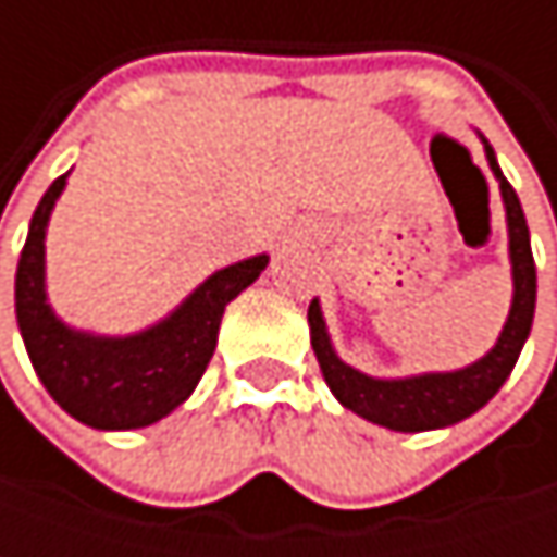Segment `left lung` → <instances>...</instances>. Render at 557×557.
Listing matches in <instances>:
<instances>
[{
	"label": "left lung",
	"instance_id": "1",
	"mask_svg": "<svg viewBox=\"0 0 557 557\" xmlns=\"http://www.w3.org/2000/svg\"><path fill=\"white\" fill-rule=\"evenodd\" d=\"M484 141L487 164L500 183L503 212H506V235H509V264H512V302L509 315L503 322L497 345L478 358L468 368L458 371H429V374H412V377H371L351 364H345L329 338L322 306L319 299L309 302V338L312 351L319 358L322 377L335 399L358 412L361 419L384 425L393 432H429V429H445L455 425L468 416H474L481 406H487L497 389L506 384L509 371L516 368V358L532 332V315H535V261H532V245H529V225L519 206L516 189L506 183L497 154Z\"/></svg>",
	"mask_w": 557,
	"mask_h": 557
}]
</instances>
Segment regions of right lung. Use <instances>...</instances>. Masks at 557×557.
<instances>
[{
    "mask_svg": "<svg viewBox=\"0 0 557 557\" xmlns=\"http://www.w3.org/2000/svg\"><path fill=\"white\" fill-rule=\"evenodd\" d=\"M57 176L41 196L15 271V319L35 374L76 422L102 432L145 429L170 416L196 389L219 342L225 306L268 268V255L245 258L206 277L170 315L135 335H96L66 325L48 302L45 238L57 199Z\"/></svg>",
    "mask_w": 557,
    "mask_h": 557,
    "instance_id": "obj_1",
    "label": "right lung"
}]
</instances>
